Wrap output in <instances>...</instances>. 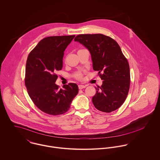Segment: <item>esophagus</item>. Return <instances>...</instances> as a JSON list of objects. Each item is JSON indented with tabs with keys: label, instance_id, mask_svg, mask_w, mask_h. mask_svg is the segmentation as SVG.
Returning a JSON list of instances; mask_svg holds the SVG:
<instances>
[{
	"label": "esophagus",
	"instance_id": "34e87169",
	"mask_svg": "<svg viewBox=\"0 0 160 160\" xmlns=\"http://www.w3.org/2000/svg\"><path fill=\"white\" fill-rule=\"evenodd\" d=\"M86 87V85H82V84H80L78 86V88L79 89H82L84 88H85Z\"/></svg>",
	"mask_w": 160,
	"mask_h": 160
}]
</instances>
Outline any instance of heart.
Returning a JSON list of instances; mask_svg holds the SVG:
<instances>
[{"instance_id":"obj_1","label":"heart","mask_w":160,"mask_h":160,"mask_svg":"<svg viewBox=\"0 0 160 160\" xmlns=\"http://www.w3.org/2000/svg\"><path fill=\"white\" fill-rule=\"evenodd\" d=\"M75 77H76V78H77L78 79H81L82 78V74L81 72H79L75 74Z\"/></svg>"}]
</instances>
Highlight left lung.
<instances>
[{
    "mask_svg": "<svg viewBox=\"0 0 160 160\" xmlns=\"http://www.w3.org/2000/svg\"><path fill=\"white\" fill-rule=\"evenodd\" d=\"M74 41L89 50L93 69L103 80L101 87L95 88L93 105L106 113L117 110L126 99L131 79L129 63L120 47L113 39L102 34H79Z\"/></svg>",
    "mask_w": 160,
    "mask_h": 160,
    "instance_id": "obj_1",
    "label": "left lung"
}]
</instances>
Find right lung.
Wrapping results in <instances>:
<instances>
[{"label": "right lung", "mask_w": 160, "mask_h": 160, "mask_svg": "<svg viewBox=\"0 0 160 160\" xmlns=\"http://www.w3.org/2000/svg\"><path fill=\"white\" fill-rule=\"evenodd\" d=\"M75 35L49 36L42 39L29 53L26 65L24 82L28 94L35 105L50 115L68 112L78 93L75 83L63 86L55 82V74L63 67L64 51Z\"/></svg>", "instance_id": "1"}]
</instances>
